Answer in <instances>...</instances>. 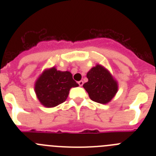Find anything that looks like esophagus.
<instances>
[{
	"mask_svg": "<svg viewBox=\"0 0 156 156\" xmlns=\"http://www.w3.org/2000/svg\"><path fill=\"white\" fill-rule=\"evenodd\" d=\"M78 83H79V85L80 86H83V80H80V81H79V82H78Z\"/></svg>",
	"mask_w": 156,
	"mask_h": 156,
	"instance_id": "1",
	"label": "esophagus"
}]
</instances>
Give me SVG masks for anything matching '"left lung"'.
Instances as JSON below:
<instances>
[{
	"instance_id": "obj_1",
	"label": "left lung",
	"mask_w": 156,
	"mask_h": 156,
	"mask_svg": "<svg viewBox=\"0 0 156 156\" xmlns=\"http://www.w3.org/2000/svg\"><path fill=\"white\" fill-rule=\"evenodd\" d=\"M88 81L83 85L90 98L100 104H108L118 91V82L105 67L97 64L87 73Z\"/></svg>"
}]
</instances>
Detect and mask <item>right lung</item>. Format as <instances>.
Segmentation results:
<instances>
[{
	"label": "right lung",
	"instance_id": "1",
	"mask_svg": "<svg viewBox=\"0 0 156 156\" xmlns=\"http://www.w3.org/2000/svg\"><path fill=\"white\" fill-rule=\"evenodd\" d=\"M78 86L70 72L59 71L53 66L42 72L36 80L34 90L42 105L53 108L64 102L70 89Z\"/></svg>",
	"mask_w": 156,
	"mask_h": 156
}]
</instances>
